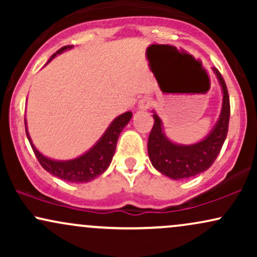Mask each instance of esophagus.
Returning <instances> with one entry per match:
<instances>
[{
    "instance_id": "obj_1",
    "label": "esophagus",
    "mask_w": 257,
    "mask_h": 257,
    "mask_svg": "<svg viewBox=\"0 0 257 257\" xmlns=\"http://www.w3.org/2000/svg\"><path fill=\"white\" fill-rule=\"evenodd\" d=\"M150 106H151V99L150 98H147V96H145V98H143L140 100V101H139V105H138V107H139V110H147V108L150 107Z\"/></svg>"
}]
</instances>
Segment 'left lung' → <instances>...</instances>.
Returning <instances> with one entry per match:
<instances>
[{
	"instance_id": "left-lung-1",
	"label": "left lung",
	"mask_w": 257,
	"mask_h": 257,
	"mask_svg": "<svg viewBox=\"0 0 257 257\" xmlns=\"http://www.w3.org/2000/svg\"><path fill=\"white\" fill-rule=\"evenodd\" d=\"M213 71L222 88V108L219 119L208 137L193 145H178L170 141L163 132V124L153 111L152 131L150 133L147 151L152 166L163 175L174 180L191 178L209 169L216 159L225 143L229 122V96L225 81L219 70Z\"/></svg>"
}]
</instances>
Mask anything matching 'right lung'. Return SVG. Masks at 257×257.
<instances>
[{"label":"right lung","instance_id":"1","mask_svg":"<svg viewBox=\"0 0 257 257\" xmlns=\"http://www.w3.org/2000/svg\"><path fill=\"white\" fill-rule=\"evenodd\" d=\"M70 48H72V46H65L63 48H60L57 53L52 55L49 61L53 58L57 57V54H60V53ZM132 116V112L128 111L120 114L117 118H114L111 124L108 125V128L106 129L104 135L99 139L98 143L91 147L89 151H87L84 155L79 156L77 158L70 159V161H54V159L43 156L32 144L28 128H26V120L25 131L26 137L30 141V145L35 152V156L37 157L38 162H40L44 170H47V172L59 179L64 180V181L88 182L101 175L110 166L112 157H113L114 151H116L117 140H118L119 134L122 133L123 128L128 124Z\"/></svg>","mask_w":257,"mask_h":257}]
</instances>
